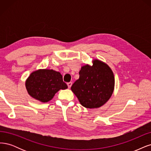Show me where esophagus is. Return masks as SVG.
<instances>
[{
	"label": "esophagus",
	"mask_w": 151,
	"mask_h": 151,
	"mask_svg": "<svg viewBox=\"0 0 151 151\" xmlns=\"http://www.w3.org/2000/svg\"><path fill=\"white\" fill-rule=\"evenodd\" d=\"M67 85H68V88H71V85H72V82H69V83H67Z\"/></svg>",
	"instance_id": "esophagus-1"
}]
</instances>
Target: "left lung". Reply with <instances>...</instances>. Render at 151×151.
<instances>
[{"label": "left lung", "instance_id": "1", "mask_svg": "<svg viewBox=\"0 0 151 151\" xmlns=\"http://www.w3.org/2000/svg\"><path fill=\"white\" fill-rule=\"evenodd\" d=\"M80 78L71 87L82 106L96 109L104 105L113 93L115 79L110 68L99 60H93V65L83 66Z\"/></svg>", "mask_w": 151, "mask_h": 151}]
</instances>
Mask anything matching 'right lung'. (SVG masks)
<instances>
[{
    "instance_id": "add662e5",
    "label": "right lung",
    "mask_w": 151,
    "mask_h": 151,
    "mask_svg": "<svg viewBox=\"0 0 151 151\" xmlns=\"http://www.w3.org/2000/svg\"><path fill=\"white\" fill-rule=\"evenodd\" d=\"M29 95L43 103L51 100L60 90L68 88L60 72L53 70H38L33 71L26 81Z\"/></svg>"
}]
</instances>
